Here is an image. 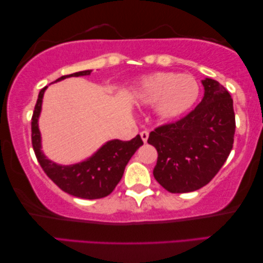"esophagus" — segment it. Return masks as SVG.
I'll return each mask as SVG.
<instances>
[{
  "label": "esophagus",
  "instance_id": "34e87169",
  "mask_svg": "<svg viewBox=\"0 0 263 263\" xmlns=\"http://www.w3.org/2000/svg\"><path fill=\"white\" fill-rule=\"evenodd\" d=\"M141 137H142V140H143V142L145 143V142L148 141L149 132H148V130H143V132H141Z\"/></svg>",
  "mask_w": 263,
  "mask_h": 263
}]
</instances>
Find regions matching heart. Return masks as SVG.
Instances as JSON below:
<instances>
[{
	"instance_id": "b5f03b06",
	"label": "heart",
	"mask_w": 263,
	"mask_h": 263,
	"mask_svg": "<svg viewBox=\"0 0 263 263\" xmlns=\"http://www.w3.org/2000/svg\"><path fill=\"white\" fill-rule=\"evenodd\" d=\"M199 96V85L192 76L162 72L141 81L136 99L141 103H156L162 118H177L191 108Z\"/></svg>"
}]
</instances>
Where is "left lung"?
<instances>
[{"instance_id": "1", "label": "left lung", "mask_w": 263, "mask_h": 263, "mask_svg": "<svg viewBox=\"0 0 263 263\" xmlns=\"http://www.w3.org/2000/svg\"><path fill=\"white\" fill-rule=\"evenodd\" d=\"M205 94L190 113L158 126L148 143L157 150L154 177L166 191H196L213 179L233 148V99L213 79L203 80Z\"/></svg>"}]
</instances>
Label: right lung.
I'll return each mask as SVG.
<instances>
[{
  "mask_svg": "<svg viewBox=\"0 0 263 263\" xmlns=\"http://www.w3.org/2000/svg\"><path fill=\"white\" fill-rule=\"evenodd\" d=\"M91 71L76 72L63 76L55 81L68 77L87 76ZM46 86L41 89L31 118V142L34 155L47 177L68 195L83 199H99L110 195L121 180L124 167L143 141L136 135L130 141L113 140L107 142L101 149L87 161L73 165H58L44 156L41 150V134L38 129V116L42 108V99Z\"/></svg>",
  "mask_w": 263,
  "mask_h": 263,
  "instance_id": "right-lung-1",
  "label": "right lung"
}]
</instances>
